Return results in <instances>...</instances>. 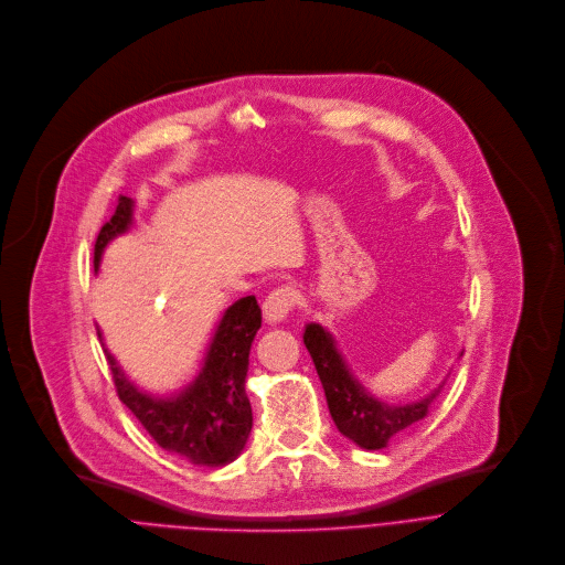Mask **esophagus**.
Here are the masks:
<instances>
[{"label":"esophagus","instance_id":"1","mask_svg":"<svg viewBox=\"0 0 565 565\" xmlns=\"http://www.w3.org/2000/svg\"><path fill=\"white\" fill-rule=\"evenodd\" d=\"M294 302H296V291L291 287H278L274 289L265 302H263V313H265V320L269 324H280L294 309Z\"/></svg>","mask_w":565,"mask_h":565}]
</instances>
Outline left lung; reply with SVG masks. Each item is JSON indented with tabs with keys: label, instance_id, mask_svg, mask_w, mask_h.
Listing matches in <instances>:
<instances>
[{
	"label": "left lung",
	"instance_id": "8db88e82",
	"mask_svg": "<svg viewBox=\"0 0 565 565\" xmlns=\"http://www.w3.org/2000/svg\"><path fill=\"white\" fill-rule=\"evenodd\" d=\"M302 343L322 383L329 414L345 438L363 449H383L423 420L447 379L412 403H385L354 376L335 338L318 322H307ZM463 356V352L459 354Z\"/></svg>",
	"mask_w": 565,
	"mask_h": 565
}]
</instances>
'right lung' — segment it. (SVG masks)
Segmentation results:
<instances>
[{"instance_id": "right-lung-1", "label": "right lung", "mask_w": 565, "mask_h": 565, "mask_svg": "<svg viewBox=\"0 0 565 565\" xmlns=\"http://www.w3.org/2000/svg\"><path fill=\"white\" fill-rule=\"evenodd\" d=\"M136 200L122 195L110 222H106L95 243V274L104 249L131 232L136 222ZM263 313L254 296L230 305L217 318L195 376L169 394L140 390L104 345L106 361L116 381L120 401L134 412L151 438L171 455L193 466L222 468L236 461L252 434V405L245 392L249 352L260 329Z\"/></svg>"}]
</instances>
